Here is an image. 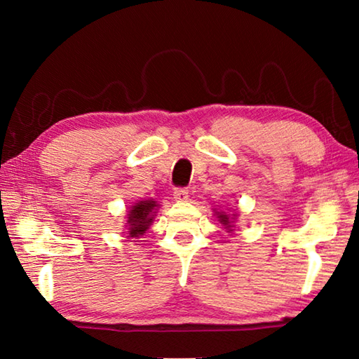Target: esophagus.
Masks as SVG:
<instances>
[{"instance_id":"obj_1","label":"esophagus","mask_w":359,"mask_h":359,"mask_svg":"<svg viewBox=\"0 0 359 359\" xmlns=\"http://www.w3.org/2000/svg\"><path fill=\"white\" fill-rule=\"evenodd\" d=\"M188 194H190V193H188V188H185V187H179V188H175V190H174V194H172V196H174L175 201L182 203V201H187V199H188Z\"/></svg>"}]
</instances>
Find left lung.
<instances>
[{
	"mask_svg": "<svg viewBox=\"0 0 359 359\" xmlns=\"http://www.w3.org/2000/svg\"><path fill=\"white\" fill-rule=\"evenodd\" d=\"M217 215H218V220L222 222V224H224V228L229 229V228H231V224H229V218H228V215H224V214H217ZM229 231H233V229H229Z\"/></svg>",
	"mask_w": 359,
	"mask_h": 359,
	"instance_id": "1",
	"label": "left lung"
}]
</instances>
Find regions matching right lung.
<instances>
[{"instance_id":"1","label":"right lung","mask_w":359,"mask_h":359,"mask_svg":"<svg viewBox=\"0 0 359 359\" xmlns=\"http://www.w3.org/2000/svg\"><path fill=\"white\" fill-rule=\"evenodd\" d=\"M156 205L155 201H139L136 205H133L128 214L130 238H139L149 229L150 223L154 222V210Z\"/></svg>"}]
</instances>
